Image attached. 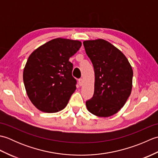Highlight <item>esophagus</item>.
Wrapping results in <instances>:
<instances>
[{
  "label": "esophagus",
  "mask_w": 158,
  "mask_h": 158,
  "mask_svg": "<svg viewBox=\"0 0 158 158\" xmlns=\"http://www.w3.org/2000/svg\"><path fill=\"white\" fill-rule=\"evenodd\" d=\"M79 84L80 86H81L83 84V79H79Z\"/></svg>",
  "instance_id": "1"
}]
</instances>
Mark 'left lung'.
<instances>
[{"mask_svg": "<svg viewBox=\"0 0 158 158\" xmlns=\"http://www.w3.org/2000/svg\"><path fill=\"white\" fill-rule=\"evenodd\" d=\"M83 43L95 75L94 92L85 102L87 109L100 117L112 116L124 106L132 92V66L125 55L106 40Z\"/></svg>", "mask_w": 158, "mask_h": 158, "instance_id": "1", "label": "left lung"}]
</instances>
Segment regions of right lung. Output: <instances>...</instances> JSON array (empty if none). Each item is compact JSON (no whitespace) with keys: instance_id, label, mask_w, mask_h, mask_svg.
Instances as JSON below:
<instances>
[{"instance_id":"1","label":"right lung","mask_w":158,"mask_h":158,"mask_svg":"<svg viewBox=\"0 0 158 158\" xmlns=\"http://www.w3.org/2000/svg\"><path fill=\"white\" fill-rule=\"evenodd\" d=\"M82 43L78 40L57 38L39 47L28 57L23 69L26 94L36 109L45 113L64 109L76 89L69 58Z\"/></svg>"}]
</instances>
